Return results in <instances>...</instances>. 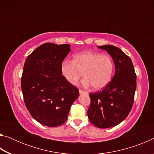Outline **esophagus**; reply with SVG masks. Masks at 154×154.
Listing matches in <instances>:
<instances>
[{"mask_svg":"<svg viewBox=\"0 0 154 154\" xmlns=\"http://www.w3.org/2000/svg\"><path fill=\"white\" fill-rule=\"evenodd\" d=\"M79 94H88L87 92H85V91H83V90H79Z\"/></svg>","mask_w":154,"mask_h":154,"instance_id":"esophagus-1","label":"esophagus"}]
</instances>
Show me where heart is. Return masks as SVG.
<instances>
[{
	"label": "heart",
	"instance_id": "obj_1",
	"mask_svg": "<svg viewBox=\"0 0 154 154\" xmlns=\"http://www.w3.org/2000/svg\"><path fill=\"white\" fill-rule=\"evenodd\" d=\"M61 72L68 82L77 84L82 73L85 77L82 84L85 87L91 85L96 90L105 88L111 79L113 62L110 56L100 53L85 51L75 54L72 60H66L61 64Z\"/></svg>",
	"mask_w": 154,
	"mask_h": 154
}]
</instances>
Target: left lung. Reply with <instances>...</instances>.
Instances as JSON below:
<instances>
[{
	"label": "left lung",
	"mask_w": 154,
	"mask_h": 154,
	"mask_svg": "<svg viewBox=\"0 0 154 154\" xmlns=\"http://www.w3.org/2000/svg\"><path fill=\"white\" fill-rule=\"evenodd\" d=\"M106 50L113 60L116 72L111 82L102 91L90 93L88 116L99 128L116 126L131 111L137 88V76L131 59L116 46H98Z\"/></svg>",
	"instance_id": "obj_1"
}]
</instances>
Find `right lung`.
<instances>
[{
	"label": "right lung",
	"mask_w": 154,
	"mask_h": 154,
	"mask_svg": "<svg viewBox=\"0 0 154 154\" xmlns=\"http://www.w3.org/2000/svg\"><path fill=\"white\" fill-rule=\"evenodd\" d=\"M71 51L69 44L47 43L38 47L26 60L21 86L31 116L49 127L66 121L79 90L65 79L61 64Z\"/></svg>",
	"instance_id": "right-lung-1"
}]
</instances>
